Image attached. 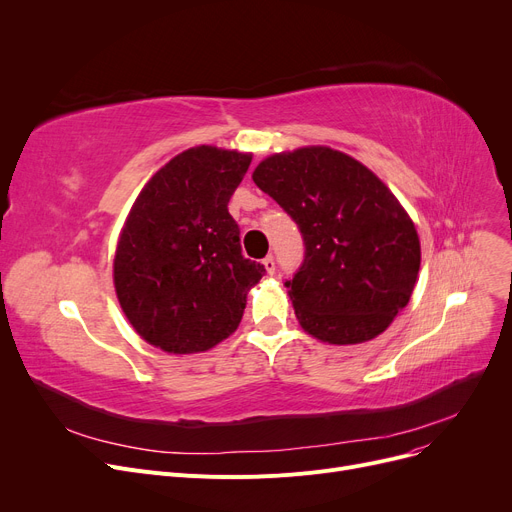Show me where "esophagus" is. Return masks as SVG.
<instances>
[{
  "instance_id": "1",
  "label": "esophagus",
  "mask_w": 512,
  "mask_h": 512,
  "mask_svg": "<svg viewBox=\"0 0 512 512\" xmlns=\"http://www.w3.org/2000/svg\"><path fill=\"white\" fill-rule=\"evenodd\" d=\"M261 263H263V267H265V272H267V274H270V276H274V274H276V261H274V257H272V255H267Z\"/></svg>"
}]
</instances>
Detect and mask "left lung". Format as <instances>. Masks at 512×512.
<instances>
[{
  "label": "left lung",
  "mask_w": 512,
  "mask_h": 512,
  "mask_svg": "<svg viewBox=\"0 0 512 512\" xmlns=\"http://www.w3.org/2000/svg\"><path fill=\"white\" fill-rule=\"evenodd\" d=\"M253 180L303 234L305 259L284 284L303 330L330 344L382 334L407 307L421 263L415 224L390 188L319 145L263 159Z\"/></svg>",
  "instance_id": "1"
}]
</instances>
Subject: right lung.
<instances>
[{"label": "right lung", "instance_id": "obj_1", "mask_svg": "<svg viewBox=\"0 0 512 512\" xmlns=\"http://www.w3.org/2000/svg\"><path fill=\"white\" fill-rule=\"evenodd\" d=\"M251 153L199 145L157 170L122 228L114 286L132 328L174 355L209 351L240 324L265 274L242 257L228 201Z\"/></svg>", "mask_w": 512, "mask_h": 512}]
</instances>
